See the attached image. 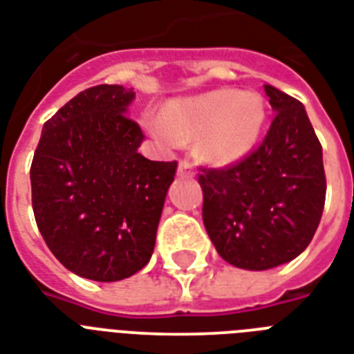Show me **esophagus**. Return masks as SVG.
I'll return each mask as SVG.
<instances>
[{
  "label": "esophagus",
  "instance_id": "34e87169",
  "mask_svg": "<svg viewBox=\"0 0 354 354\" xmlns=\"http://www.w3.org/2000/svg\"><path fill=\"white\" fill-rule=\"evenodd\" d=\"M194 174L193 167L189 165L187 161H182L180 165H178V176L180 178H191Z\"/></svg>",
  "mask_w": 354,
  "mask_h": 354
}]
</instances>
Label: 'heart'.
<instances>
[{"label": "heart", "instance_id": "obj_1", "mask_svg": "<svg viewBox=\"0 0 354 354\" xmlns=\"http://www.w3.org/2000/svg\"><path fill=\"white\" fill-rule=\"evenodd\" d=\"M264 118L263 97L255 91L216 90L171 101L161 118L147 115L143 124L165 145L194 139L202 160L230 167L244 160L257 145Z\"/></svg>", "mask_w": 354, "mask_h": 354}]
</instances>
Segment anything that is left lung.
I'll use <instances>...</instances> for the list:
<instances>
[{
	"label": "left lung",
	"mask_w": 354,
	"mask_h": 354,
	"mask_svg": "<svg viewBox=\"0 0 354 354\" xmlns=\"http://www.w3.org/2000/svg\"><path fill=\"white\" fill-rule=\"evenodd\" d=\"M275 118L257 150L227 169H205V232L224 261L268 270L296 259L318 230L325 205L324 154L305 106L264 86Z\"/></svg>",
	"instance_id": "obj_1"
}]
</instances>
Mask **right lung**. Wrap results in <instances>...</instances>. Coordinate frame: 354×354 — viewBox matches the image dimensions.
I'll return each instance as SVG.
<instances>
[{"mask_svg":"<svg viewBox=\"0 0 354 354\" xmlns=\"http://www.w3.org/2000/svg\"><path fill=\"white\" fill-rule=\"evenodd\" d=\"M133 99L118 84L80 91L44 124L30 165L44 241L69 272L101 283L150 261L178 167L139 154L143 132L127 115Z\"/></svg>","mask_w":354,"mask_h":354,"instance_id":"1","label":"right lung"}]
</instances>
